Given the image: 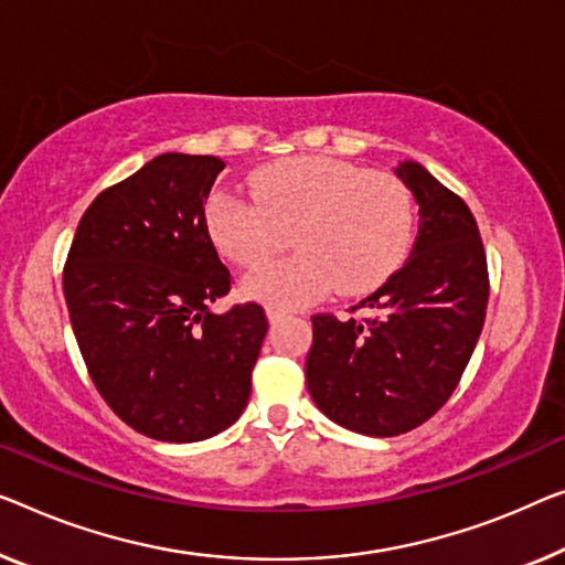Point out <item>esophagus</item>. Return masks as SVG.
I'll use <instances>...</instances> for the list:
<instances>
[{
  "label": "esophagus",
  "mask_w": 565,
  "mask_h": 565,
  "mask_svg": "<svg viewBox=\"0 0 565 565\" xmlns=\"http://www.w3.org/2000/svg\"><path fill=\"white\" fill-rule=\"evenodd\" d=\"M266 317H268V322L276 324V322H279V319L286 317V311L279 309V307H268V309H266Z\"/></svg>",
  "instance_id": "1"
}]
</instances>
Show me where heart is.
Wrapping results in <instances>:
<instances>
[{
  "mask_svg": "<svg viewBox=\"0 0 565 565\" xmlns=\"http://www.w3.org/2000/svg\"><path fill=\"white\" fill-rule=\"evenodd\" d=\"M254 198L215 192L207 228L238 266H260L289 243L299 254L258 268L243 294L268 307H305L337 289L360 297L398 271L414 233L406 182L332 157H291L250 177Z\"/></svg>",
  "mask_w": 565,
  "mask_h": 565,
  "instance_id": "heart-1",
  "label": "heart"
}]
</instances>
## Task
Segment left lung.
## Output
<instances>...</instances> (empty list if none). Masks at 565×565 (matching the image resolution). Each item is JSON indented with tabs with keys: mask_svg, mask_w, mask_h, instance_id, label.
Segmentation results:
<instances>
[{
	"mask_svg": "<svg viewBox=\"0 0 565 565\" xmlns=\"http://www.w3.org/2000/svg\"><path fill=\"white\" fill-rule=\"evenodd\" d=\"M395 174L418 202L411 258L355 309L311 317L307 388L327 418L365 436H398L439 411L461 381L484 324L490 274L477 221L418 162Z\"/></svg>",
	"mask_w": 565,
	"mask_h": 565,
	"instance_id": "1",
	"label": "left lung"
}]
</instances>
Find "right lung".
Returning a JSON list of instances; mask_svg holds the SVG:
<instances>
[{"label":"right lung","mask_w":565,"mask_h":565,"mask_svg":"<svg viewBox=\"0 0 565 565\" xmlns=\"http://www.w3.org/2000/svg\"><path fill=\"white\" fill-rule=\"evenodd\" d=\"M223 167L210 154L154 157L90 202L63 268L90 381L157 441H202L235 424L268 330L256 301L207 309L231 291L205 217Z\"/></svg>","instance_id":"add662e5"}]
</instances>
